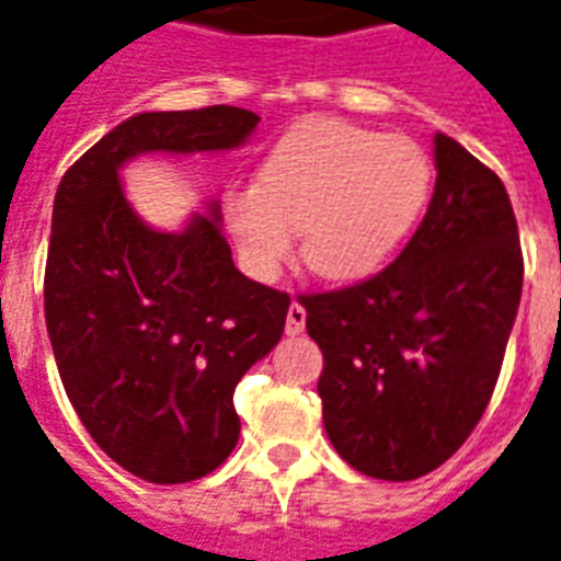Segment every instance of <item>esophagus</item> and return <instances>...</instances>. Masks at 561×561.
<instances>
[{
	"instance_id": "34e87169",
	"label": "esophagus",
	"mask_w": 561,
	"mask_h": 561,
	"mask_svg": "<svg viewBox=\"0 0 561 561\" xmlns=\"http://www.w3.org/2000/svg\"><path fill=\"white\" fill-rule=\"evenodd\" d=\"M307 327V312L300 304H291L289 312H286V335H300Z\"/></svg>"
}]
</instances>
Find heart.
<instances>
[{"label": "heart", "instance_id": "b5f03b06", "mask_svg": "<svg viewBox=\"0 0 561 561\" xmlns=\"http://www.w3.org/2000/svg\"><path fill=\"white\" fill-rule=\"evenodd\" d=\"M433 197V163L404 134L341 119H307L272 148L257 186L226 194L224 217L240 266L254 280L280 275L295 231L318 277L360 280L392 261Z\"/></svg>", "mask_w": 561, "mask_h": 561}]
</instances>
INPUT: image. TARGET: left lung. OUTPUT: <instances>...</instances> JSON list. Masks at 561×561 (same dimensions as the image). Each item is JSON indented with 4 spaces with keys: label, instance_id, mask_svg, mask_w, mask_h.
Wrapping results in <instances>:
<instances>
[{
    "label": "left lung",
    "instance_id": "obj_1",
    "mask_svg": "<svg viewBox=\"0 0 561 561\" xmlns=\"http://www.w3.org/2000/svg\"><path fill=\"white\" fill-rule=\"evenodd\" d=\"M436 192L396 261L304 295L323 353V427L346 465L383 481L442 467L488 410L522 298L519 229L496 171L436 134Z\"/></svg>",
    "mask_w": 561,
    "mask_h": 561
}]
</instances>
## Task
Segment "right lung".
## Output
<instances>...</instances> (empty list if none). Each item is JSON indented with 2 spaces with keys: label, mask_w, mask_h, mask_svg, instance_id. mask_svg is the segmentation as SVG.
<instances>
[{
  "label": "right lung",
  "mask_w": 561,
  "mask_h": 561,
  "mask_svg": "<svg viewBox=\"0 0 561 561\" xmlns=\"http://www.w3.org/2000/svg\"><path fill=\"white\" fill-rule=\"evenodd\" d=\"M257 123L234 105L137 114L54 197L45 323L59 378L100 450L154 484L203 479L234 450L231 396L284 335L289 295L234 270L217 201L186 229H151L119 169L151 151H231Z\"/></svg>",
  "instance_id": "right-lung-1"
}]
</instances>
